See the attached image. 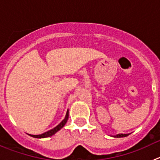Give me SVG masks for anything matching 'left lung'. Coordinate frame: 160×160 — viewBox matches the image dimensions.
Instances as JSON below:
<instances>
[{
    "label": "left lung",
    "mask_w": 160,
    "mask_h": 160,
    "mask_svg": "<svg viewBox=\"0 0 160 160\" xmlns=\"http://www.w3.org/2000/svg\"><path fill=\"white\" fill-rule=\"evenodd\" d=\"M128 135H129L128 134H118V135H114V137H115V138H122V137H126L128 136Z\"/></svg>",
    "instance_id": "left-lung-1"
}]
</instances>
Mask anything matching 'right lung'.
Returning <instances> with one entry per match:
<instances>
[{
	"label": "right lung",
	"instance_id": "right-lung-1",
	"mask_svg": "<svg viewBox=\"0 0 160 160\" xmlns=\"http://www.w3.org/2000/svg\"><path fill=\"white\" fill-rule=\"evenodd\" d=\"M68 118H69V111H67L65 118L62 120V122H60V123L58 124V125L57 126V127H56V128H54L53 129H52V130H49V131H48L47 132L43 133V134H42V135H30V136H32V137H33V138H47V137L52 136V135H54L55 133L58 132L59 130H61L62 128H63V127H64L65 124H66V122H67Z\"/></svg>",
	"mask_w": 160,
	"mask_h": 160
}]
</instances>
